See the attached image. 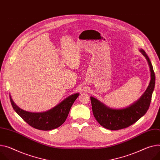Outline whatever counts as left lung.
<instances>
[{
  "instance_id": "8db88e82",
  "label": "left lung",
  "mask_w": 160,
  "mask_h": 160,
  "mask_svg": "<svg viewBox=\"0 0 160 160\" xmlns=\"http://www.w3.org/2000/svg\"><path fill=\"white\" fill-rule=\"evenodd\" d=\"M140 51L145 57L149 65L151 81L147 90L137 101L128 108L117 109L108 108L95 98L90 97L93 114L97 121L104 128L110 130L126 128L143 117L150 106L155 86V74L148 56L143 49H140Z\"/></svg>"
}]
</instances>
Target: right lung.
I'll use <instances>...</instances> for the list:
<instances>
[{
    "instance_id": "1",
    "label": "right lung",
    "mask_w": 160,
    "mask_h": 160,
    "mask_svg": "<svg viewBox=\"0 0 160 160\" xmlns=\"http://www.w3.org/2000/svg\"><path fill=\"white\" fill-rule=\"evenodd\" d=\"M79 95V93L73 94L54 108L42 113H32L24 111L14 103L11 96L9 97L11 105L15 111L29 126L37 129L49 131L56 129L63 124L72 104Z\"/></svg>"
}]
</instances>
